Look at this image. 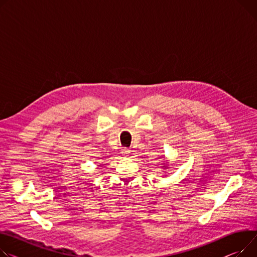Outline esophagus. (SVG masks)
I'll list each match as a JSON object with an SVG mask.
<instances>
[{
    "mask_svg": "<svg viewBox=\"0 0 257 257\" xmlns=\"http://www.w3.org/2000/svg\"><path fill=\"white\" fill-rule=\"evenodd\" d=\"M130 153H131V151L129 149H126V148L122 149V151H121V154L124 157H128L130 155Z\"/></svg>",
    "mask_w": 257,
    "mask_h": 257,
    "instance_id": "34e87169",
    "label": "esophagus"
}]
</instances>
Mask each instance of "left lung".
Here are the masks:
<instances>
[{"label":"left lung","instance_id":"1","mask_svg":"<svg viewBox=\"0 0 257 257\" xmlns=\"http://www.w3.org/2000/svg\"><path fill=\"white\" fill-rule=\"evenodd\" d=\"M168 166H169L168 161H166V160H165V161L163 162V164H162V166H161V167H162V168H164V169H167V168H168ZM163 172H164V170H163Z\"/></svg>","mask_w":257,"mask_h":257}]
</instances>
